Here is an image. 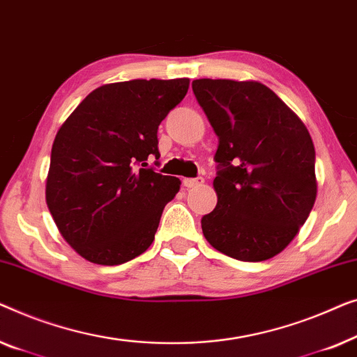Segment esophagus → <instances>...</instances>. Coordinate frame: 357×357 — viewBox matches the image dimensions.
Masks as SVG:
<instances>
[{
	"instance_id": "1",
	"label": "esophagus",
	"mask_w": 357,
	"mask_h": 357,
	"mask_svg": "<svg viewBox=\"0 0 357 357\" xmlns=\"http://www.w3.org/2000/svg\"><path fill=\"white\" fill-rule=\"evenodd\" d=\"M183 184L185 188H197V185H202L204 184V178H184L183 179Z\"/></svg>"
}]
</instances>
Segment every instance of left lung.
Wrapping results in <instances>:
<instances>
[{
	"label": "left lung",
	"instance_id": "8db88e82",
	"mask_svg": "<svg viewBox=\"0 0 357 357\" xmlns=\"http://www.w3.org/2000/svg\"><path fill=\"white\" fill-rule=\"evenodd\" d=\"M192 90L218 137V202L202 217L205 239L243 262L272 259L299 233L317 197L309 130L255 80L197 79Z\"/></svg>",
	"mask_w": 357,
	"mask_h": 357
}]
</instances>
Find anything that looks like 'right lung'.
I'll list each match as a JSON object with an SVG mask.
<instances>
[{
    "label": "right lung",
    "instance_id": "right-lung-1",
    "mask_svg": "<svg viewBox=\"0 0 357 357\" xmlns=\"http://www.w3.org/2000/svg\"><path fill=\"white\" fill-rule=\"evenodd\" d=\"M188 89L189 79L102 85L59 128L45 195L59 233L80 257L119 265L153 243L181 181L155 173L147 160L160 157V123Z\"/></svg>",
    "mask_w": 357,
    "mask_h": 357
}]
</instances>
